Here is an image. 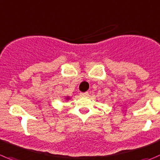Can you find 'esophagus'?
<instances>
[{
  "instance_id": "1",
  "label": "esophagus",
  "mask_w": 160,
  "mask_h": 160,
  "mask_svg": "<svg viewBox=\"0 0 160 160\" xmlns=\"http://www.w3.org/2000/svg\"><path fill=\"white\" fill-rule=\"evenodd\" d=\"M80 94V96H81V97H88V92H81Z\"/></svg>"
}]
</instances>
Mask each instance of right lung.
<instances>
[{
    "label": "right lung",
    "mask_w": 160,
    "mask_h": 160,
    "mask_svg": "<svg viewBox=\"0 0 160 160\" xmlns=\"http://www.w3.org/2000/svg\"><path fill=\"white\" fill-rule=\"evenodd\" d=\"M69 99H70V97H69V96H65V100H66V102H67V101H69Z\"/></svg>",
    "instance_id": "add662e5"
}]
</instances>
